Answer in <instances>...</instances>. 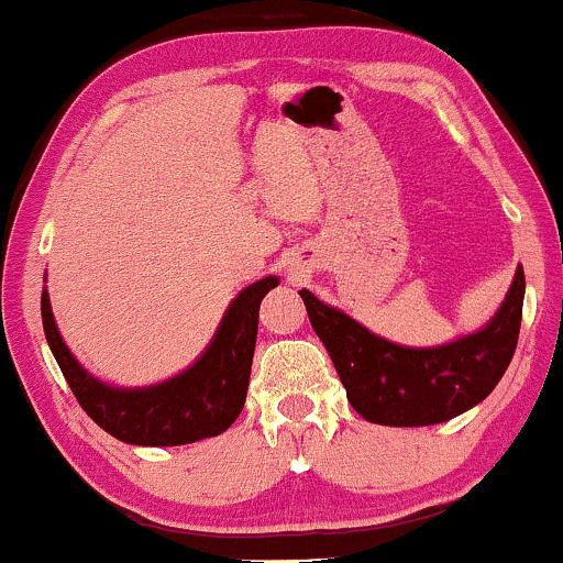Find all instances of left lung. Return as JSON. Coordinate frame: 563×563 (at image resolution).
<instances>
[{
  "label": "left lung",
  "mask_w": 563,
  "mask_h": 563,
  "mask_svg": "<svg viewBox=\"0 0 563 563\" xmlns=\"http://www.w3.org/2000/svg\"><path fill=\"white\" fill-rule=\"evenodd\" d=\"M301 298L358 416L379 426H431L486 400L507 372L522 322L525 273L517 267L483 330L437 347L389 343L306 288Z\"/></svg>",
  "instance_id": "8db88e82"
}]
</instances>
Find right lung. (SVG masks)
<instances>
[{
	"label": "right lung",
	"instance_id": "right-lung-1",
	"mask_svg": "<svg viewBox=\"0 0 563 563\" xmlns=\"http://www.w3.org/2000/svg\"><path fill=\"white\" fill-rule=\"evenodd\" d=\"M277 283L269 275L241 290L195 364L151 387H111L85 372L56 330L46 288L41 294V319L64 379L92 421L126 444L179 446L218 437L239 418L252 374L260 303Z\"/></svg>",
	"mask_w": 563,
	"mask_h": 563
}]
</instances>
